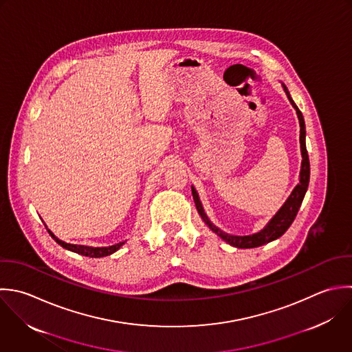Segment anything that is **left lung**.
<instances>
[{"instance_id":"left-lung-1","label":"left lung","mask_w":352,"mask_h":352,"mask_svg":"<svg viewBox=\"0 0 352 352\" xmlns=\"http://www.w3.org/2000/svg\"><path fill=\"white\" fill-rule=\"evenodd\" d=\"M283 87L292 104V107L296 109L298 118H299V124H300V151H302V170H300V179L299 184L296 185V188L294 189V192L291 193V196L288 197V200L284 203V206L280 208V211L270 219V222L265 226V229H262L261 232L251 234V236H232L228 234L225 232H222L221 229H218L207 217V214L203 210L201 201L199 199V195L196 192V189L192 186V195H193V200L196 204V208L200 214V217L203 218V221L208 225V228L217 233L222 240H225L228 244L236 247V248H255V247H261L263 244H267L278 237H281L288 228L292 225V222L295 221L298 211L302 206V201L305 199V195L307 192L309 188V182H310V160H309V153L306 149V124H305V119L303 115L300 112V109L298 108V105L294 102L287 86L283 83Z\"/></svg>"}]
</instances>
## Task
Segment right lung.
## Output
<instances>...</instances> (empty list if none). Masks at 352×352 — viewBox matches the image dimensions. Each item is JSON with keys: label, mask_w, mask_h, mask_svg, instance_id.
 I'll return each mask as SVG.
<instances>
[{"label": "right lung", "mask_w": 352, "mask_h": 352, "mask_svg": "<svg viewBox=\"0 0 352 352\" xmlns=\"http://www.w3.org/2000/svg\"><path fill=\"white\" fill-rule=\"evenodd\" d=\"M49 234L53 237V240L61 245L63 248L68 250V251H72V252H76L79 255H83V256H89V258H102V256H108L113 252H116L123 244V243H118L115 245H109V247H87V245H76V244H68V243H64L61 240H58L49 229H47Z\"/></svg>", "instance_id": "right-lung-1"}]
</instances>
